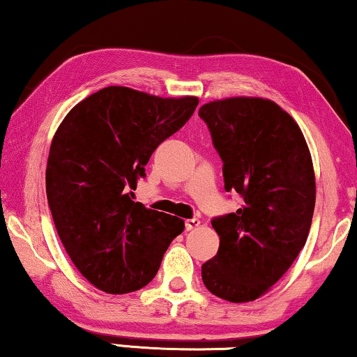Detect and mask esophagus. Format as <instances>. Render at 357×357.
Returning a JSON list of instances; mask_svg holds the SVG:
<instances>
[{
  "label": "esophagus",
  "mask_w": 357,
  "mask_h": 357,
  "mask_svg": "<svg viewBox=\"0 0 357 357\" xmlns=\"http://www.w3.org/2000/svg\"><path fill=\"white\" fill-rule=\"evenodd\" d=\"M198 226H199V219L197 218L187 219V221H185V229H187V231H193V229H197Z\"/></svg>",
  "instance_id": "obj_1"
}]
</instances>
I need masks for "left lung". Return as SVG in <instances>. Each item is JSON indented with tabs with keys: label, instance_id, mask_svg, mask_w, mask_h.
<instances>
[{
	"label": "left lung",
	"instance_id": "obj_1",
	"mask_svg": "<svg viewBox=\"0 0 357 357\" xmlns=\"http://www.w3.org/2000/svg\"><path fill=\"white\" fill-rule=\"evenodd\" d=\"M222 160L236 213L214 218L216 257L203 263L204 286L229 302L255 301L299 255L315 208V175L304 135L275 102L232 97L198 112Z\"/></svg>",
	"mask_w": 357,
	"mask_h": 357
}]
</instances>
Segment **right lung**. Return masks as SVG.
<instances>
[{
    "label": "right lung",
    "mask_w": 357,
    "mask_h": 357,
    "mask_svg": "<svg viewBox=\"0 0 357 357\" xmlns=\"http://www.w3.org/2000/svg\"><path fill=\"white\" fill-rule=\"evenodd\" d=\"M197 105V97L110 86L73 107L58 126L47 162L48 206L71 261L97 289H141L182 234V219L133 202V190L151 154Z\"/></svg>",
    "instance_id": "add662e5"
}]
</instances>
